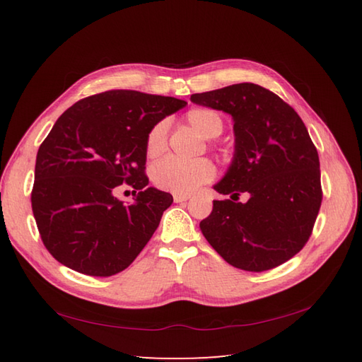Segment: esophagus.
I'll return each instance as SVG.
<instances>
[{
    "label": "esophagus",
    "mask_w": 362,
    "mask_h": 362,
    "mask_svg": "<svg viewBox=\"0 0 362 362\" xmlns=\"http://www.w3.org/2000/svg\"><path fill=\"white\" fill-rule=\"evenodd\" d=\"M189 199L188 194H174V202L180 204V202H187Z\"/></svg>",
    "instance_id": "1"
}]
</instances>
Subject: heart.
Listing matches in <instances>:
<instances>
[{"label": "heart", "instance_id": "1", "mask_svg": "<svg viewBox=\"0 0 362 362\" xmlns=\"http://www.w3.org/2000/svg\"><path fill=\"white\" fill-rule=\"evenodd\" d=\"M185 121L204 138L221 135L224 121L221 115L210 107H193L185 113ZM168 148V124L158 121L153 124L144 138V151L149 158H157ZM216 175V168L206 158L194 161H180L174 157H165L151 169L152 182L161 189L173 193H191Z\"/></svg>", "mask_w": 362, "mask_h": 362}]
</instances>
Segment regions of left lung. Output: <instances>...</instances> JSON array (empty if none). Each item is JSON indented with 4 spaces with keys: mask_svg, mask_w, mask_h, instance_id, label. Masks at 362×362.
Returning a JSON list of instances; mask_svg holds the SVG:
<instances>
[{
    "mask_svg": "<svg viewBox=\"0 0 362 362\" xmlns=\"http://www.w3.org/2000/svg\"><path fill=\"white\" fill-rule=\"evenodd\" d=\"M191 101L233 117L235 157L214 185L224 201L201 221L211 247L249 272L274 269L308 243L322 204L320 165L302 118L257 83L191 95ZM244 194L245 202H240Z\"/></svg>",
    "mask_w": 362,
    "mask_h": 362,
    "instance_id": "1",
    "label": "left lung"
}]
</instances>
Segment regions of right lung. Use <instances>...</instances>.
Listing matches in <instances>:
<instances>
[{"instance_id": "add662e5", "label": "right lung", "mask_w": 362, "mask_h": 362, "mask_svg": "<svg viewBox=\"0 0 362 362\" xmlns=\"http://www.w3.org/2000/svg\"><path fill=\"white\" fill-rule=\"evenodd\" d=\"M187 103L134 90L83 98L60 115L37 152L30 204L45 247L59 263L90 276L132 264L173 196L149 187L144 138ZM134 188L127 206L114 193Z\"/></svg>"}]
</instances>
